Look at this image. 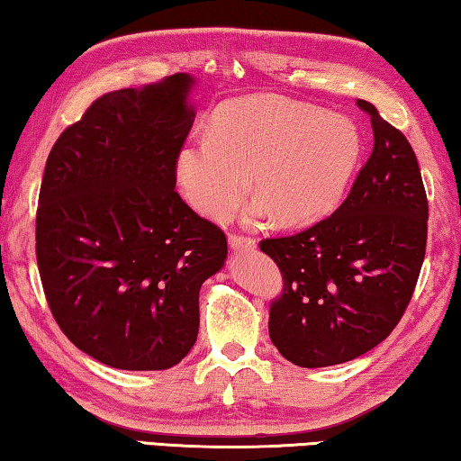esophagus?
I'll use <instances>...</instances> for the list:
<instances>
[{"instance_id": "34e87169", "label": "esophagus", "mask_w": 461, "mask_h": 461, "mask_svg": "<svg viewBox=\"0 0 461 461\" xmlns=\"http://www.w3.org/2000/svg\"><path fill=\"white\" fill-rule=\"evenodd\" d=\"M230 246L236 252H248V249L256 248V240L249 236H240V233H230Z\"/></svg>"}]
</instances>
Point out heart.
<instances>
[{"mask_svg":"<svg viewBox=\"0 0 461 461\" xmlns=\"http://www.w3.org/2000/svg\"><path fill=\"white\" fill-rule=\"evenodd\" d=\"M352 122L301 101L254 95L217 109L212 131L176 156L178 185L199 213L223 220L244 201L252 173L256 217L305 225L338 207L360 160Z\"/></svg>","mask_w":461,"mask_h":461,"instance_id":"heart-1","label":"heart"}]
</instances>
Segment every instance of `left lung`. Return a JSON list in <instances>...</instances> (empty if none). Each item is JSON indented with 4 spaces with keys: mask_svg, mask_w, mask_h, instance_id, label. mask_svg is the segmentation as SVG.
<instances>
[{
    "mask_svg": "<svg viewBox=\"0 0 461 461\" xmlns=\"http://www.w3.org/2000/svg\"><path fill=\"white\" fill-rule=\"evenodd\" d=\"M357 107L370 115L374 150L346 201L307 230L258 244L283 276L270 339L301 368L349 362L384 341L425 260L429 203L417 156L370 101Z\"/></svg>",
    "mask_w": 461,
    "mask_h": 461,
    "instance_id": "obj_1",
    "label": "left lung"
}]
</instances>
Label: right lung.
Here are the masks:
<instances>
[{"mask_svg":"<svg viewBox=\"0 0 461 461\" xmlns=\"http://www.w3.org/2000/svg\"><path fill=\"white\" fill-rule=\"evenodd\" d=\"M191 77L97 97L62 130L36 209V260L54 321L120 370H167L199 333V288L228 238L175 191L193 128Z\"/></svg>","mask_w":461,"mask_h":461,"instance_id":"right-lung-1","label":"right lung"}]
</instances>
